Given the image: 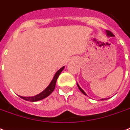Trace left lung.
Returning <instances> with one entry per match:
<instances>
[{
    "instance_id": "1",
    "label": "left lung",
    "mask_w": 130,
    "mask_h": 130,
    "mask_svg": "<svg viewBox=\"0 0 130 130\" xmlns=\"http://www.w3.org/2000/svg\"><path fill=\"white\" fill-rule=\"evenodd\" d=\"M107 31V36H114V34H113L112 33V32H111V31H109V30H107V31ZM77 87H78V88L79 89V90L81 91L83 93V94H84V95H87L86 94V93L84 92V91L83 90H82V89L81 88L79 87V86L77 84ZM105 99H101V100L103 101V100H105Z\"/></svg>"
}]
</instances>
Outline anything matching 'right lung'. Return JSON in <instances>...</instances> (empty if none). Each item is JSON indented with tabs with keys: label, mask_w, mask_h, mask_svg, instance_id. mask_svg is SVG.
Returning <instances> with one entry per match:
<instances>
[{
	"label": "right lung",
	"mask_w": 130,
	"mask_h": 130,
	"mask_svg": "<svg viewBox=\"0 0 130 130\" xmlns=\"http://www.w3.org/2000/svg\"><path fill=\"white\" fill-rule=\"evenodd\" d=\"M63 69H64V67H61V69L58 70L57 71V73H55V76L53 77V80L51 81V84H49L48 86L45 89L43 92H42L41 93H40L39 94L36 95L34 96H31V97H24V96H19L21 97V99H23V100L27 101H29V102H35V101H40L42 99H45L46 97H47L48 96L51 94V93L53 92V90H55V85H56V82H57V78L59 77V75L61 74V71H63Z\"/></svg>",
	"instance_id": "add662e5"
}]
</instances>
